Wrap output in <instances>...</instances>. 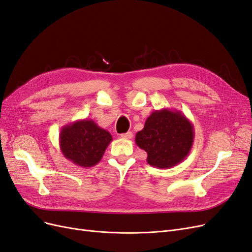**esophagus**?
Here are the masks:
<instances>
[{
  "label": "esophagus",
  "mask_w": 252,
  "mask_h": 252,
  "mask_svg": "<svg viewBox=\"0 0 252 252\" xmlns=\"http://www.w3.org/2000/svg\"><path fill=\"white\" fill-rule=\"evenodd\" d=\"M121 137L125 138V139H131V138L133 137V133L127 132V133H125V134H121Z\"/></svg>",
  "instance_id": "1"
}]
</instances>
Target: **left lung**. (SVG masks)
<instances>
[{
	"instance_id": "1",
	"label": "left lung",
	"mask_w": 252,
	"mask_h": 252,
	"mask_svg": "<svg viewBox=\"0 0 252 252\" xmlns=\"http://www.w3.org/2000/svg\"><path fill=\"white\" fill-rule=\"evenodd\" d=\"M193 126L181 111H154L138 132L135 142L148 154L147 162L157 168H170L182 162L192 148Z\"/></svg>"
}]
</instances>
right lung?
<instances>
[{"mask_svg":"<svg viewBox=\"0 0 252 252\" xmlns=\"http://www.w3.org/2000/svg\"><path fill=\"white\" fill-rule=\"evenodd\" d=\"M112 135L92 119H79L63 126L60 148L63 157L80 167H92L101 160Z\"/></svg>","mask_w":252,"mask_h":252,"instance_id":"1","label":"right lung"}]
</instances>
